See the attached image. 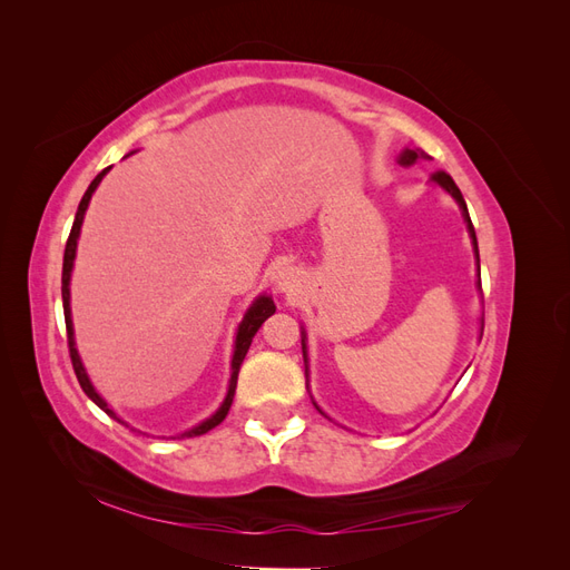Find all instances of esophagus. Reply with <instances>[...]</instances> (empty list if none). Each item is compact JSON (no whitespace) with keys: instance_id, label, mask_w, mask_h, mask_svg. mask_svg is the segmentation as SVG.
Instances as JSON below:
<instances>
[{"instance_id":"34e87169","label":"esophagus","mask_w":570,"mask_h":570,"mask_svg":"<svg viewBox=\"0 0 570 570\" xmlns=\"http://www.w3.org/2000/svg\"><path fill=\"white\" fill-rule=\"evenodd\" d=\"M275 285H278V289L285 292V295H295V292H297L299 285H302L299 271H295V268H283L278 275H275Z\"/></svg>"}]
</instances>
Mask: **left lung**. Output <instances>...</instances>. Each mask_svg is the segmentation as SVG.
Here are the masks:
<instances>
[{
    "label": "left lung",
    "mask_w": 570,
    "mask_h": 570,
    "mask_svg": "<svg viewBox=\"0 0 570 570\" xmlns=\"http://www.w3.org/2000/svg\"><path fill=\"white\" fill-rule=\"evenodd\" d=\"M421 159H430L428 154L423 151V149H406V151H402V157H400V164L402 166H413L416 161H421ZM433 180L438 183V185H442L446 193H450L456 202H459V206H461V212H463V218H465V223H469V233H471V237H473V245H475V256H478V243H475V230H473V223H471V216H469V209H465V202H463V195H461V189L456 187V183H454V178L446 174V170H435L433 174ZM478 268H480V262H478ZM302 350H304V361H306V344H304V340H302Z\"/></svg>",
    "instance_id": "8db88e82"
}]
</instances>
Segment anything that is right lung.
<instances>
[{
  "instance_id": "obj_1",
  "label": "right lung",
  "mask_w": 570,
  "mask_h": 570,
  "mask_svg": "<svg viewBox=\"0 0 570 570\" xmlns=\"http://www.w3.org/2000/svg\"><path fill=\"white\" fill-rule=\"evenodd\" d=\"M111 168V166H109ZM109 168H105L101 170V174L90 183V187L85 189V195H82V199H80V204H78V212H76V220H73V228H71V235H68V239H66V252H63V273H61V299H63V318H66V335H68V354H71V364H73V371H76V377H78V383H80V387H82V392L90 396V400L101 409V411H107L111 419H116L118 423H120V419L116 416V413L107 406V402L101 400V396L95 392V387H92V383H90V377H88V373H85V368H82V364H80V356H78V352H76V342H73V323H71V306H68V299H71V292H68V281H71V268H73V258H76V247H78V235H80V226H82V216H85V209H88V204H90V197H92V193L97 189V185H99V180L105 178V174ZM275 314V304H273V299L271 297H258L252 306H249V312L245 314V318H243V323H239V331H237V340H235V354H233V375H230V387H228V394H226V402L220 404V409L214 413L212 419H206L204 423H199L197 428H193V430H187V433H183V435H178V438H170V440H183V438H197V435H204V433H209L212 428H216L218 423H223V419L228 416V411H230V404H233V394H235V387H237V373H239V366H243V358H245V354H247V350H249V344H252V337L256 335V331L258 327H262V323L268 318V316H273Z\"/></svg>"
}]
</instances>
